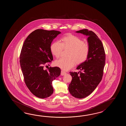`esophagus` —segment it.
Returning <instances> with one entry per match:
<instances>
[{
	"label": "esophagus",
	"instance_id": "esophagus-1",
	"mask_svg": "<svg viewBox=\"0 0 126 126\" xmlns=\"http://www.w3.org/2000/svg\"><path fill=\"white\" fill-rule=\"evenodd\" d=\"M66 73H67L66 72H64L63 71V70H62L61 72V75H62V76H64V75H65Z\"/></svg>",
	"mask_w": 126,
	"mask_h": 126
}]
</instances>
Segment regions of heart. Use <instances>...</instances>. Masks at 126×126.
I'll list each match as a JSON object with an SVG mask.
<instances>
[{
  "label": "heart",
  "instance_id": "obj_1",
  "mask_svg": "<svg viewBox=\"0 0 126 126\" xmlns=\"http://www.w3.org/2000/svg\"><path fill=\"white\" fill-rule=\"evenodd\" d=\"M64 49H69L68 52V58H61L56 60L54 64L63 70L71 69L77 63L81 64L87 59L90 52V47L83 40L78 36L68 35L63 37L61 42L55 41L51 45V53L56 58L61 56Z\"/></svg>",
  "mask_w": 126,
  "mask_h": 126
}]
</instances>
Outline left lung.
Returning a JSON list of instances; mask_svg holds the SVG:
<instances>
[{"instance_id":"obj_1","label":"left lung","mask_w":126,"mask_h":126,"mask_svg":"<svg viewBox=\"0 0 126 126\" xmlns=\"http://www.w3.org/2000/svg\"><path fill=\"white\" fill-rule=\"evenodd\" d=\"M76 32L88 35L90 52L87 60L77 68L82 72H70L72 80L68 90L73 96L82 99L91 94L102 80L105 53L101 41L93 32L85 29Z\"/></svg>"}]
</instances>
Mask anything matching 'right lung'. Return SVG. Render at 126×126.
Returning a JSON list of instances; mask_svg holds the SVG:
<instances>
[{"label": "right lung", "mask_w": 126, "mask_h": 126, "mask_svg": "<svg viewBox=\"0 0 126 126\" xmlns=\"http://www.w3.org/2000/svg\"><path fill=\"white\" fill-rule=\"evenodd\" d=\"M60 33L55 30H35L27 36L21 48L20 63L25 83L32 94L40 98L53 94L52 82L61 73L59 67L44 69L46 63L53 60L51 44Z\"/></svg>", "instance_id": "add662e5"}]
</instances>
